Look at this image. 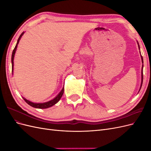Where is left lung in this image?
Returning a JSON list of instances; mask_svg holds the SVG:
<instances>
[{
  "label": "left lung",
  "instance_id": "obj_1",
  "mask_svg": "<svg viewBox=\"0 0 151 151\" xmlns=\"http://www.w3.org/2000/svg\"><path fill=\"white\" fill-rule=\"evenodd\" d=\"M137 44H138V46H139V49L140 50V46H139V43H138V42H137ZM141 59H142V63H143V57H142V56L141 55ZM143 67H144V65H142V72H141V76H142V81H141V85H140V89H141V87H142V83H143Z\"/></svg>",
  "mask_w": 151,
  "mask_h": 151
}]
</instances>
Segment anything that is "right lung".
<instances>
[{"label":"right lung","instance_id":"right-lung-1","mask_svg":"<svg viewBox=\"0 0 151 151\" xmlns=\"http://www.w3.org/2000/svg\"><path fill=\"white\" fill-rule=\"evenodd\" d=\"M24 33V32H22V33H21V35L19 36V38H18V40H17V42L16 47H15L14 49L13 50L12 54V57H11L12 72H13V67H14V55H15V53H16V51L17 45H18V43H19V40H20V39L21 38V36L23 35ZM63 91H64V88H63L62 91L60 92V93H59L54 99H53L52 100H50V101H49L48 102H45V103H33V102L29 101V100L26 99L24 98H23V99H24V100L27 103H28L29 105H30V106H32V107H34V108H40V109H45V108H48L51 107V106H53L54 104H55L57 103H58L59 100L60 99V98L62 96V95L63 94Z\"/></svg>","mask_w":151,"mask_h":151}]
</instances>
